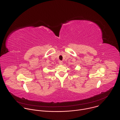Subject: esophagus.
<instances>
[{
  "instance_id": "1",
  "label": "esophagus",
  "mask_w": 120,
  "mask_h": 120,
  "mask_svg": "<svg viewBox=\"0 0 120 120\" xmlns=\"http://www.w3.org/2000/svg\"><path fill=\"white\" fill-rule=\"evenodd\" d=\"M63 61H59V64H60V65H62V64H63Z\"/></svg>"
}]
</instances>
